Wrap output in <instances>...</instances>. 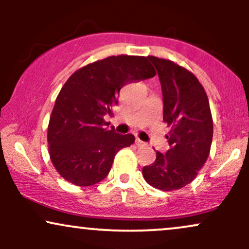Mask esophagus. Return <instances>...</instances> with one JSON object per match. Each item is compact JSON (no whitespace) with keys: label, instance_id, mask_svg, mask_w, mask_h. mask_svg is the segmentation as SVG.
Returning <instances> with one entry per match:
<instances>
[{"label":"esophagus","instance_id":"1","mask_svg":"<svg viewBox=\"0 0 249 249\" xmlns=\"http://www.w3.org/2000/svg\"><path fill=\"white\" fill-rule=\"evenodd\" d=\"M136 145H137V146H145V145H146V144H145V142H142V141H141V139H139V138H137L136 139Z\"/></svg>","mask_w":249,"mask_h":249}]
</instances>
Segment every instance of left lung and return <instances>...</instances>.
<instances>
[{
	"mask_svg": "<svg viewBox=\"0 0 249 249\" xmlns=\"http://www.w3.org/2000/svg\"><path fill=\"white\" fill-rule=\"evenodd\" d=\"M158 71L164 101L162 121L171 127L170 150L156 152L142 167L147 184L161 191L180 190L192 182L210 156L213 119L204 87L191 71L170 59L148 56Z\"/></svg>",
	"mask_w": 249,
	"mask_h": 249,
	"instance_id": "8db88e82",
	"label": "left lung"
}]
</instances>
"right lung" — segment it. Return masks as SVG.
<instances>
[{"label": "right lung", "instance_id": "right-lung-1", "mask_svg": "<svg viewBox=\"0 0 249 249\" xmlns=\"http://www.w3.org/2000/svg\"><path fill=\"white\" fill-rule=\"evenodd\" d=\"M154 76L148 57L119 55L90 63L69 77L48 125L49 156L62 178L87 187L107 176L116 153L133 144L134 136L105 128L104 116L113 115L124 85Z\"/></svg>", "mask_w": 249, "mask_h": 249}]
</instances>
